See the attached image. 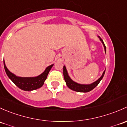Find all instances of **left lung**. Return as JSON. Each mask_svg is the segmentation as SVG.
Returning <instances> with one entry per match:
<instances>
[{
    "instance_id": "1",
    "label": "left lung",
    "mask_w": 127,
    "mask_h": 127,
    "mask_svg": "<svg viewBox=\"0 0 127 127\" xmlns=\"http://www.w3.org/2000/svg\"><path fill=\"white\" fill-rule=\"evenodd\" d=\"M100 41L102 42V43L104 46V50H105L106 52V46L104 45V42H103V40L100 37ZM104 73H105V71H104V72L103 73L102 76L98 79L97 81H96L95 82H94V83L91 84H87V85H85V84H78L75 82H74L73 81H72L71 79V78L69 77L67 71H66V67L65 66H64V79H65V81L66 82V84L70 89L73 90V91H76V92H88L89 91H92V89H94L98 84L100 82V81L102 79V78L104 76Z\"/></svg>"
}]
</instances>
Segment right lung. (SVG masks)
Segmentation results:
<instances>
[{"label": "right lung", "mask_w": 127, "mask_h": 127, "mask_svg": "<svg viewBox=\"0 0 127 127\" xmlns=\"http://www.w3.org/2000/svg\"><path fill=\"white\" fill-rule=\"evenodd\" d=\"M3 65H4L5 72H6L8 78L19 89L26 91H33V90H36L37 89L40 88L43 85L44 81L46 79L47 76H48V73L51 69L52 66H53V65H51L48 66L42 74L36 77L22 78V77L16 76L12 73L10 72L6 68L4 61H3Z\"/></svg>", "instance_id": "obj_1"}]
</instances>
